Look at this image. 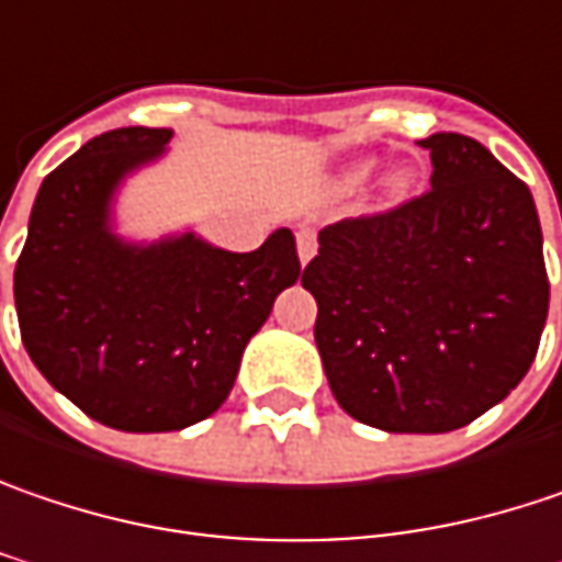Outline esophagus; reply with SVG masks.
<instances>
[{
    "label": "esophagus",
    "instance_id": "obj_1",
    "mask_svg": "<svg viewBox=\"0 0 562 562\" xmlns=\"http://www.w3.org/2000/svg\"><path fill=\"white\" fill-rule=\"evenodd\" d=\"M295 241H299V260H302V267H305L314 254H317V238H314L312 228H299Z\"/></svg>",
    "mask_w": 562,
    "mask_h": 562
}]
</instances>
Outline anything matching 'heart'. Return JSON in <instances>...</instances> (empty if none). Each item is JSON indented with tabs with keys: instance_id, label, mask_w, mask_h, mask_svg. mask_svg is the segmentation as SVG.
Instances as JSON below:
<instances>
[{
	"instance_id": "obj_1",
	"label": "heart",
	"mask_w": 562,
	"mask_h": 562,
	"mask_svg": "<svg viewBox=\"0 0 562 562\" xmlns=\"http://www.w3.org/2000/svg\"><path fill=\"white\" fill-rule=\"evenodd\" d=\"M372 168H375V158H372V155L352 158L347 168H344V183H347V187L362 183L369 175H372ZM411 183H413L411 171H394V175L387 178V193H391V196H404V193L411 190Z\"/></svg>"
}]
</instances>
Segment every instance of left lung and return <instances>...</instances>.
<instances>
[{"label":"left lung","instance_id":"obj_1","mask_svg":"<svg viewBox=\"0 0 562 562\" xmlns=\"http://www.w3.org/2000/svg\"><path fill=\"white\" fill-rule=\"evenodd\" d=\"M419 146L432 190L327 225L302 273L337 404L384 432H451L506 401L550 302L531 190L471 136Z\"/></svg>","mask_w":562,"mask_h":562}]
</instances>
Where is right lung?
Instances as JSON below:
<instances>
[{"label":"right lung","mask_w":562,"mask_h":562,"mask_svg":"<svg viewBox=\"0 0 562 562\" xmlns=\"http://www.w3.org/2000/svg\"><path fill=\"white\" fill-rule=\"evenodd\" d=\"M171 130L94 136L44 178L15 267L31 362L91 419L120 432H175L213 416L282 289L302 277L295 235L250 254L196 232L130 241L116 193L158 161Z\"/></svg>","instance_id":"right-lung-1"}]
</instances>
